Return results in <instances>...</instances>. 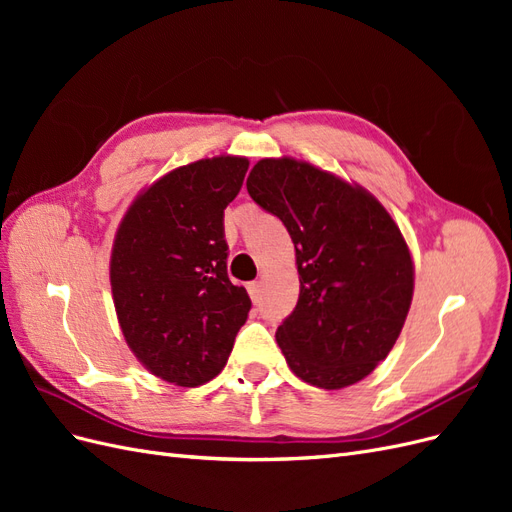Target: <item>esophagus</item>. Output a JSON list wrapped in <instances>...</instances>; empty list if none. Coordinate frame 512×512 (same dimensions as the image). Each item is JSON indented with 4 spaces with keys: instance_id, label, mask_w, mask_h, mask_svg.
<instances>
[{
    "instance_id": "esophagus-1",
    "label": "esophagus",
    "mask_w": 512,
    "mask_h": 512,
    "mask_svg": "<svg viewBox=\"0 0 512 512\" xmlns=\"http://www.w3.org/2000/svg\"><path fill=\"white\" fill-rule=\"evenodd\" d=\"M247 292H250L252 301L258 303V299H260V282H250V284H247Z\"/></svg>"
}]
</instances>
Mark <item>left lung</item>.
<instances>
[{
	"mask_svg": "<svg viewBox=\"0 0 512 512\" xmlns=\"http://www.w3.org/2000/svg\"><path fill=\"white\" fill-rule=\"evenodd\" d=\"M247 192L280 218L297 252L299 301L275 337L320 389L363 380L395 346L414 290L408 245L378 200L292 158L260 160Z\"/></svg>",
	"mask_w": 512,
	"mask_h": 512,
	"instance_id": "1",
	"label": "left lung"
}]
</instances>
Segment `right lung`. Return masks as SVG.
Here are the masks:
<instances>
[{"label":"right lung","instance_id":"obj_1","mask_svg":"<svg viewBox=\"0 0 512 512\" xmlns=\"http://www.w3.org/2000/svg\"><path fill=\"white\" fill-rule=\"evenodd\" d=\"M245 158L220 156L170 170L119 224L111 288L128 346L153 376L200 386L224 369L252 301L228 280L224 209L239 194Z\"/></svg>","mask_w":512,"mask_h":512}]
</instances>
